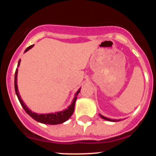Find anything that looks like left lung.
<instances>
[{"instance_id": "obj_1", "label": "left lung", "mask_w": 156, "mask_h": 156, "mask_svg": "<svg viewBox=\"0 0 156 156\" xmlns=\"http://www.w3.org/2000/svg\"><path fill=\"white\" fill-rule=\"evenodd\" d=\"M100 116H101V118H103V119H105V120L111 121V122H117V121H119V120H117V119H109V118H107V117H104V116L101 115V114H100Z\"/></svg>"}]
</instances>
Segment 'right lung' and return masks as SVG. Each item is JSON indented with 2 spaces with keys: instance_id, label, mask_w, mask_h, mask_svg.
I'll use <instances>...</instances> for the list:
<instances>
[{
  "instance_id": "obj_1",
  "label": "right lung",
  "mask_w": 156,
  "mask_h": 156,
  "mask_svg": "<svg viewBox=\"0 0 156 156\" xmlns=\"http://www.w3.org/2000/svg\"><path fill=\"white\" fill-rule=\"evenodd\" d=\"M34 47V44L29 46L26 49L25 53L28 51L29 49H31ZM20 64V59L19 60L18 64H17V67H19ZM17 73H18V68L16 69L15 71V92L17 94V98H18L20 103L21 105L23 106V108H24V110L26 111V112L30 117L33 118L36 121L39 122L43 123V124H48V125H58L61 124V123H63L64 122H66L67 119H69V117L73 115V112H74V108H75V103H76L77 95L78 94V93L80 92V88L78 89V92H76V96H75L74 99L71 103V105L68 107L67 109L62 111L59 112H55V113H51V114H37V113L32 112L29 108L27 107V105L23 103V100L21 99V97L19 94L18 92V88H17Z\"/></svg>"
}]
</instances>
